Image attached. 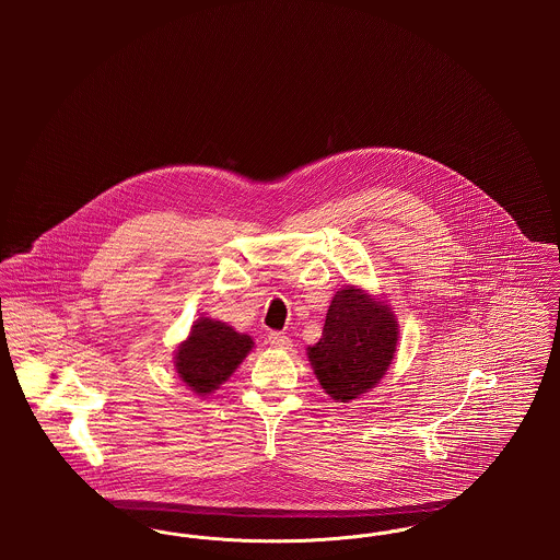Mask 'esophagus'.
<instances>
[{
	"instance_id": "obj_1",
	"label": "esophagus",
	"mask_w": 560,
	"mask_h": 560,
	"mask_svg": "<svg viewBox=\"0 0 560 560\" xmlns=\"http://www.w3.org/2000/svg\"><path fill=\"white\" fill-rule=\"evenodd\" d=\"M268 345L275 348H290L292 347V340L281 331H270L268 334Z\"/></svg>"
}]
</instances>
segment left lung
Here are the masks:
<instances>
[{"instance_id": "left-lung-1", "label": "left lung", "mask_w": 560, "mask_h": 560, "mask_svg": "<svg viewBox=\"0 0 560 560\" xmlns=\"http://www.w3.org/2000/svg\"><path fill=\"white\" fill-rule=\"evenodd\" d=\"M397 320L390 308L347 288L336 293L323 336L308 348L320 386L334 400L348 402L373 388L397 350Z\"/></svg>"}]
</instances>
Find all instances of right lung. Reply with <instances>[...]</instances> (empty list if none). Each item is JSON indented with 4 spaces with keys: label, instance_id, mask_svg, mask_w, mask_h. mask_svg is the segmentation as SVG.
I'll return each mask as SVG.
<instances>
[{
    "label": "right lung",
    "instance_id": "add662e5",
    "mask_svg": "<svg viewBox=\"0 0 560 560\" xmlns=\"http://www.w3.org/2000/svg\"><path fill=\"white\" fill-rule=\"evenodd\" d=\"M252 338L220 320L199 319L176 352V370L195 393L208 395L237 370Z\"/></svg>",
    "mask_w": 560,
    "mask_h": 560
}]
</instances>
